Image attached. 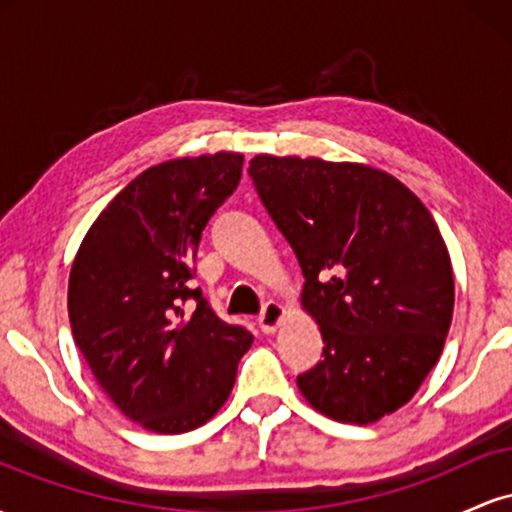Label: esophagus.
Segmentation results:
<instances>
[{
	"label": "esophagus",
	"instance_id": "obj_1",
	"mask_svg": "<svg viewBox=\"0 0 512 512\" xmlns=\"http://www.w3.org/2000/svg\"><path fill=\"white\" fill-rule=\"evenodd\" d=\"M286 317V308L281 305L279 301H269L267 305H264L262 315L257 317V325H260V330L264 334H274L276 330H279V325L284 322Z\"/></svg>",
	"mask_w": 512,
	"mask_h": 512
}]
</instances>
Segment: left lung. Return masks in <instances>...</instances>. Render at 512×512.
Returning <instances> with one entry per match:
<instances>
[{
	"mask_svg": "<svg viewBox=\"0 0 512 512\" xmlns=\"http://www.w3.org/2000/svg\"><path fill=\"white\" fill-rule=\"evenodd\" d=\"M248 170L296 252L301 305L325 344L298 390L327 419L375 424L443 354L455 308L448 245L424 202L380 168L260 154Z\"/></svg>",
	"mask_w": 512,
	"mask_h": 512,
	"instance_id": "8db88e82",
	"label": "left lung"
}]
</instances>
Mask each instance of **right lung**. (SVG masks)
Returning <instances> with one entry per match:
<instances>
[{"label":"right lung","instance_id":"1","mask_svg":"<svg viewBox=\"0 0 512 512\" xmlns=\"http://www.w3.org/2000/svg\"><path fill=\"white\" fill-rule=\"evenodd\" d=\"M240 173L236 151L146 168L98 214L74 257V342L110 402L151 433L178 436L214 419L252 344L190 289L204 226Z\"/></svg>","mask_w":512,"mask_h":512}]
</instances>
